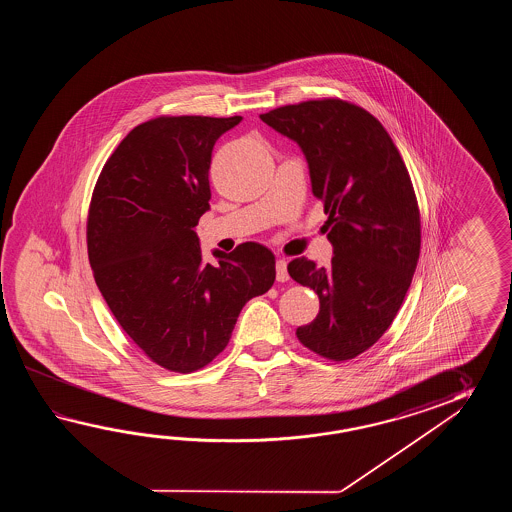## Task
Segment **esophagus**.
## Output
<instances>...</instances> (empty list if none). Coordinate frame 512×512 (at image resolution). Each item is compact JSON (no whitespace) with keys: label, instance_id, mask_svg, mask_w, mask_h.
<instances>
[{"label":"esophagus","instance_id":"34e87169","mask_svg":"<svg viewBox=\"0 0 512 512\" xmlns=\"http://www.w3.org/2000/svg\"><path fill=\"white\" fill-rule=\"evenodd\" d=\"M276 280H278V282H287V280H289L287 261L283 260V258L276 260Z\"/></svg>","mask_w":512,"mask_h":512}]
</instances>
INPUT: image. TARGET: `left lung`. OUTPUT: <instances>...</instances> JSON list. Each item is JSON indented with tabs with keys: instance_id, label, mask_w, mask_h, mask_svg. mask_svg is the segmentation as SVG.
<instances>
[{
	"instance_id": "obj_1",
	"label": "left lung",
	"mask_w": 512,
	"mask_h": 512,
	"mask_svg": "<svg viewBox=\"0 0 512 512\" xmlns=\"http://www.w3.org/2000/svg\"><path fill=\"white\" fill-rule=\"evenodd\" d=\"M260 119L302 148L329 216L331 267L305 258L287 265L320 300L296 337L324 359H355L392 326L414 278L421 218L412 179L381 122L346 100H307Z\"/></svg>"
}]
</instances>
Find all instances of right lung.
I'll use <instances>...</instances> for the list:
<instances>
[{
    "label": "right lung",
    "instance_id": "right-lung-1",
    "mask_svg": "<svg viewBox=\"0 0 512 512\" xmlns=\"http://www.w3.org/2000/svg\"><path fill=\"white\" fill-rule=\"evenodd\" d=\"M241 117H157L111 153L87 214V256L126 335L164 370L192 373L227 348L243 305L267 293L274 254L247 241L203 260L196 225L210 205L219 137Z\"/></svg>",
    "mask_w": 512,
    "mask_h": 512
}]
</instances>
